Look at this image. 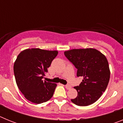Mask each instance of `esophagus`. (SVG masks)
I'll list each match as a JSON object with an SVG mask.
<instances>
[{"instance_id": "34e87169", "label": "esophagus", "mask_w": 123, "mask_h": 123, "mask_svg": "<svg viewBox=\"0 0 123 123\" xmlns=\"http://www.w3.org/2000/svg\"><path fill=\"white\" fill-rule=\"evenodd\" d=\"M65 87L67 88V89H70L71 88V86L69 85V84H67V85L65 86Z\"/></svg>"}]
</instances>
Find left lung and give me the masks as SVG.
Masks as SVG:
<instances>
[{"mask_svg":"<svg viewBox=\"0 0 123 123\" xmlns=\"http://www.w3.org/2000/svg\"><path fill=\"white\" fill-rule=\"evenodd\" d=\"M65 56L78 69L77 76L82 82L74 87L78 96L71 99L78 106H87L96 102L106 90L110 77L108 60L95 49H72L64 52Z\"/></svg>","mask_w":123,"mask_h":123,"instance_id":"obj_1","label":"left lung"}]
</instances>
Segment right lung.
Segmentation results:
<instances>
[{
    "label": "right lung",
    "mask_w": 123,
    "mask_h": 123,
    "mask_svg": "<svg viewBox=\"0 0 123 123\" xmlns=\"http://www.w3.org/2000/svg\"><path fill=\"white\" fill-rule=\"evenodd\" d=\"M57 55V50L34 48L24 50L18 55L13 66L15 80L27 100L39 104L52 98L56 84L42 79Z\"/></svg>",
    "instance_id": "obj_1"
}]
</instances>
